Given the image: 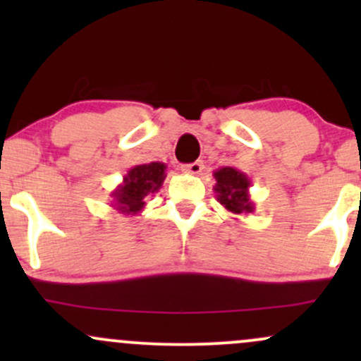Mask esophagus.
<instances>
[{
	"label": "esophagus",
	"mask_w": 361,
	"mask_h": 361,
	"mask_svg": "<svg viewBox=\"0 0 361 361\" xmlns=\"http://www.w3.org/2000/svg\"><path fill=\"white\" fill-rule=\"evenodd\" d=\"M181 169H183L185 173H190V175H200L202 169H204V163H202V161H195V163L183 164Z\"/></svg>",
	"instance_id": "esophagus-1"
}]
</instances>
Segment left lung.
Segmentation results:
<instances>
[{"label": "left lung", "mask_w": 361, "mask_h": 361, "mask_svg": "<svg viewBox=\"0 0 361 361\" xmlns=\"http://www.w3.org/2000/svg\"><path fill=\"white\" fill-rule=\"evenodd\" d=\"M214 192L217 202L234 215H246L255 210V202L250 197L251 181L246 173L238 168L224 166L214 171Z\"/></svg>", "instance_id": "left-lung-1"}]
</instances>
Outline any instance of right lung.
Returning a JSON list of instances; mask_svg holds the SVG:
<instances>
[{"mask_svg":"<svg viewBox=\"0 0 361 361\" xmlns=\"http://www.w3.org/2000/svg\"><path fill=\"white\" fill-rule=\"evenodd\" d=\"M166 178V164L154 163L137 164L130 168L114 192L110 193L111 207L123 215H135L146 207L144 198L159 192Z\"/></svg>","mask_w":361,"mask_h":361,"instance_id":"obj_1","label":"right lung"}]
</instances>
